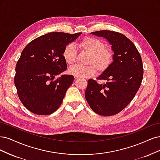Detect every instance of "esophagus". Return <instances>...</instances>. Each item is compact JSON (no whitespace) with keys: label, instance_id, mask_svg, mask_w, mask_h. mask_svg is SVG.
<instances>
[{"label":"esophagus","instance_id":"esophagus-1","mask_svg":"<svg viewBox=\"0 0 160 160\" xmlns=\"http://www.w3.org/2000/svg\"><path fill=\"white\" fill-rule=\"evenodd\" d=\"M74 78H75V79H78V76H74Z\"/></svg>","mask_w":160,"mask_h":160}]
</instances>
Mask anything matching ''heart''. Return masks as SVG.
Listing matches in <instances>:
<instances>
[{
	"label": "heart",
	"mask_w": 160,
	"mask_h": 160,
	"mask_svg": "<svg viewBox=\"0 0 160 160\" xmlns=\"http://www.w3.org/2000/svg\"><path fill=\"white\" fill-rule=\"evenodd\" d=\"M79 47L82 52L89 55L87 60V64L89 65H76L71 67L68 70L70 74L78 78H89L95 75V68L98 72L102 73L111 66L114 58V52L111 48L106 47L102 40L94 37H86L79 43ZM62 56L66 64H73L77 56L74 46L71 44L66 45Z\"/></svg>",
	"instance_id": "b5f03b06"
}]
</instances>
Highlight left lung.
Here are the masks:
<instances>
[{"mask_svg": "<svg viewBox=\"0 0 160 160\" xmlns=\"http://www.w3.org/2000/svg\"><path fill=\"white\" fill-rule=\"evenodd\" d=\"M91 34L106 38L114 54L109 68L97 78L105 83L88 80L85 98L96 114L113 116L130 104L140 88L143 75L142 60L135 45L123 34L106 30Z\"/></svg>", "mask_w": 160, "mask_h": 160, "instance_id": "obj_1", "label": "left lung"}]
</instances>
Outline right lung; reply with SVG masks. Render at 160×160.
Returning a JSON list of instances; mask_svg holds the SVG:
<instances>
[{
	"label": "right lung",
	"instance_id": "1",
	"mask_svg": "<svg viewBox=\"0 0 160 160\" xmlns=\"http://www.w3.org/2000/svg\"><path fill=\"white\" fill-rule=\"evenodd\" d=\"M82 32L70 34L52 32L40 36L28 44L16 66L14 84L26 108L38 115H49L61 105L74 77L55 76L67 69L62 52Z\"/></svg>",
	"mask_w": 160,
	"mask_h": 160
}]
</instances>
